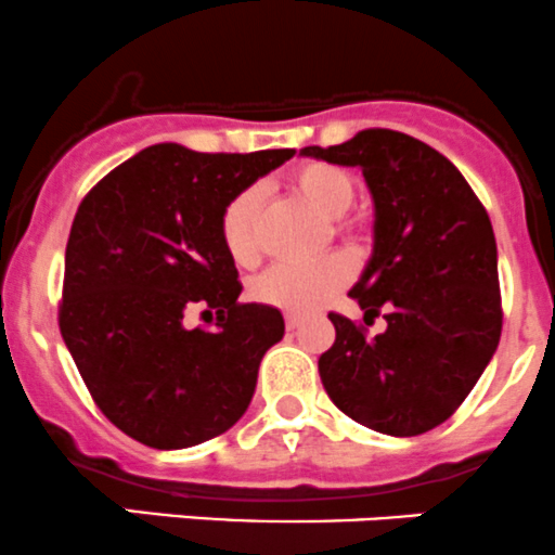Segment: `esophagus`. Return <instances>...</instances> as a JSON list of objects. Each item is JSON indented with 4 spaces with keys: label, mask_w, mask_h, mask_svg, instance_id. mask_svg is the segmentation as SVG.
Returning <instances> with one entry per match:
<instances>
[{
    "label": "esophagus",
    "mask_w": 555,
    "mask_h": 555,
    "mask_svg": "<svg viewBox=\"0 0 555 555\" xmlns=\"http://www.w3.org/2000/svg\"><path fill=\"white\" fill-rule=\"evenodd\" d=\"M299 326H301V315H296V312H285V328H288V332H296Z\"/></svg>",
    "instance_id": "esophagus-1"
}]
</instances>
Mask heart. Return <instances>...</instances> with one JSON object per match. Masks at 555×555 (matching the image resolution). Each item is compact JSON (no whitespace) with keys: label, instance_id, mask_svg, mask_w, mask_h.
Masks as SVG:
<instances>
[{"label":"heart","instance_id":"1","mask_svg":"<svg viewBox=\"0 0 555 555\" xmlns=\"http://www.w3.org/2000/svg\"><path fill=\"white\" fill-rule=\"evenodd\" d=\"M291 185L301 199L310 202L326 218L345 216L353 202V180L345 169L332 164H301L291 175ZM261 205H264L261 185H248L223 210L221 240L234 264L254 267L259 261ZM350 278H353V264L343 254H328L312 261H280L254 280L250 294L280 310L312 312L326 305Z\"/></svg>","mask_w":555,"mask_h":555}]
</instances>
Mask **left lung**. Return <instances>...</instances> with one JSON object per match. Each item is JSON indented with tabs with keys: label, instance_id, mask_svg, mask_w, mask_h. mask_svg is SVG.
<instances>
[{
	"label": "left lung",
	"instance_id": "8db88e82",
	"mask_svg": "<svg viewBox=\"0 0 555 555\" xmlns=\"http://www.w3.org/2000/svg\"><path fill=\"white\" fill-rule=\"evenodd\" d=\"M301 156L359 167L375 205L372 256L350 296L364 321L328 312L337 337L318 359L328 399L356 424L415 437L456 413L502 334L496 240L486 207L442 153L391 129L359 131Z\"/></svg>",
	"mask_w": 555,
	"mask_h": 555
}]
</instances>
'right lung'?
<instances>
[{"mask_svg": "<svg viewBox=\"0 0 555 555\" xmlns=\"http://www.w3.org/2000/svg\"><path fill=\"white\" fill-rule=\"evenodd\" d=\"M296 151L196 153L151 145L80 202L64 256L62 337L93 402L131 440L199 446L248 410L259 364L283 339L278 307L240 305L221 240L229 202ZM217 310L212 333L184 315Z\"/></svg>", "mask_w": 555, "mask_h": 555, "instance_id": "1", "label": "right lung"}]
</instances>
